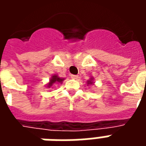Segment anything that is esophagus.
<instances>
[{
    "instance_id": "esophagus-1",
    "label": "esophagus",
    "mask_w": 146,
    "mask_h": 146,
    "mask_svg": "<svg viewBox=\"0 0 146 146\" xmlns=\"http://www.w3.org/2000/svg\"><path fill=\"white\" fill-rule=\"evenodd\" d=\"M70 76H71V78H72V79H74V80H76L77 78H78V76H77V75H73V74H72Z\"/></svg>"
}]
</instances>
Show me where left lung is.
<instances>
[{"label": "left lung", "mask_w": 146, "mask_h": 146, "mask_svg": "<svg viewBox=\"0 0 146 146\" xmlns=\"http://www.w3.org/2000/svg\"><path fill=\"white\" fill-rule=\"evenodd\" d=\"M87 84H88V85H89V84H94V78H93V77H91L90 80H88L87 81Z\"/></svg>", "instance_id": "left-lung-1"}]
</instances>
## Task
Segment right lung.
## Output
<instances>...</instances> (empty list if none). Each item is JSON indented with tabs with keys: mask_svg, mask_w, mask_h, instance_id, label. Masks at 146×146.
<instances>
[{
	"mask_svg": "<svg viewBox=\"0 0 146 146\" xmlns=\"http://www.w3.org/2000/svg\"><path fill=\"white\" fill-rule=\"evenodd\" d=\"M64 80H65L64 78H61V77H59L58 75L54 74V75H53V76L51 77V79L49 80V83L47 84V88H51V86L53 85L54 84H57V83H60V84H62Z\"/></svg>",
	"mask_w": 146,
	"mask_h": 146,
	"instance_id": "1",
	"label": "right lung"
}]
</instances>
